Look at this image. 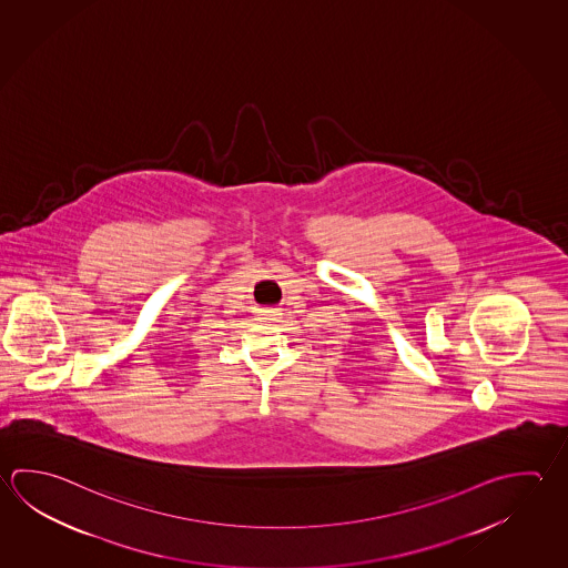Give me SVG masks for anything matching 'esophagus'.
I'll use <instances>...</instances> for the list:
<instances>
[{
	"mask_svg": "<svg viewBox=\"0 0 568 568\" xmlns=\"http://www.w3.org/2000/svg\"><path fill=\"white\" fill-rule=\"evenodd\" d=\"M278 312H274V310H264V316H268V318H274Z\"/></svg>",
	"mask_w": 568,
	"mask_h": 568,
	"instance_id": "34e87169",
	"label": "esophagus"
}]
</instances>
